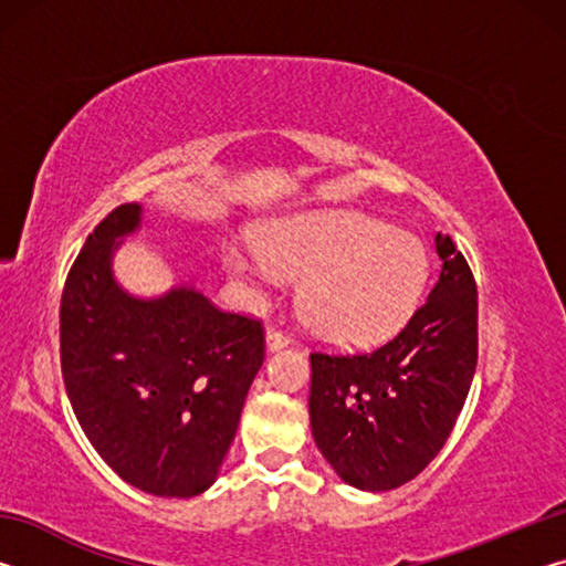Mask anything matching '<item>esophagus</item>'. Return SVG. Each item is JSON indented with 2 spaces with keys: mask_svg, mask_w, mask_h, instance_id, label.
Instances as JSON below:
<instances>
[{
  "mask_svg": "<svg viewBox=\"0 0 566 566\" xmlns=\"http://www.w3.org/2000/svg\"><path fill=\"white\" fill-rule=\"evenodd\" d=\"M286 344H290V334L282 332V329H276V327L266 329V349L276 352V349H284Z\"/></svg>",
  "mask_w": 566,
  "mask_h": 566,
  "instance_id": "obj_1",
  "label": "esophagus"
}]
</instances>
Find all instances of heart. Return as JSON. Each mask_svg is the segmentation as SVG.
I'll return each mask as SVG.
<instances>
[{
	"label": "heart",
	"instance_id": "obj_1",
	"mask_svg": "<svg viewBox=\"0 0 566 566\" xmlns=\"http://www.w3.org/2000/svg\"><path fill=\"white\" fill-rule=\"evenodd\" d=\"M222 266L252 296L280 274L302 280L304 324L342 347L389 337L427 282V252L415 234L352 212L276 219L262 227L260 244L227 242Z\"/></svg>",
	"mask_w": 566,
	"mask_h": 566
}]
</instances>
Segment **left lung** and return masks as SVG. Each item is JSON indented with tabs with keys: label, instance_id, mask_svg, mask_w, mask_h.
Listing matches in <instances>:
<instances>
[{
	"label": "left lung",
	"instance_id": "1",
	"mask_svg": "<svg viewBox=\"0 0 566 566\" xmlns=\"http://www.w3.org/2000/svg\"><path fill=\"white\" fill-rule=\"evenodd\" d=\"M442 270L395 339L367 354L312 352L310 419L344 482L389 492L415 479L452 434L476 369V284L452 237Z\"/></svg>",
	"mask_w": 566,
	"mask_h": 566
}]
</instances>
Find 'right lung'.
Wrapping results in <instances>:
<instances>
[{
    "label": "right lung",
    "mask_w": 566,
    "mask_h": 566,
    "mask_svg": "<svg viewBox=\"0 0 566 566\" xmlns=\"http://www.w3.org/2000/svg\"><path fill=\"white\" fill-rule=\"evenodd\" d=\"M139 224V205L114 209L66 274L62 377L84 434L124 482L187 500L214 484L234 442L264 329L195 286L155 300L124 292L112 256Z\"/></svg>",
    "instance_id": "add662e5"
}]
</instances>
